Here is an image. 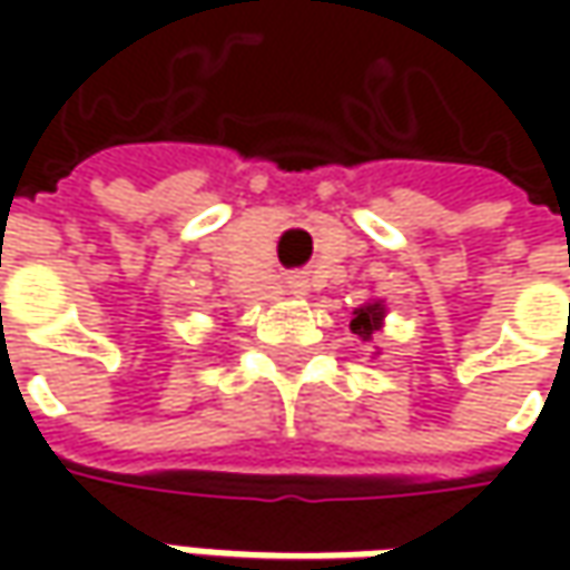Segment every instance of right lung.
I'll return each mask as SVG.
<instances>
[{
	"mask_svg": "<svg viewBox=\"0 0 570 570\" xmlns=\"http://www.w3.org/2000/svg\"><path fill=\"white\" fill-rule=\"evenodd\" d=\"M383 320V304H367L362 311H355V320H352V333H358L362 340H371L374 330H381Z\"/></svg>",
	"mask_w": 570,
	"mask_h": 570,
	"instance_id": "right-lung-1",
	"label": "right lung"
}]
</instances>
